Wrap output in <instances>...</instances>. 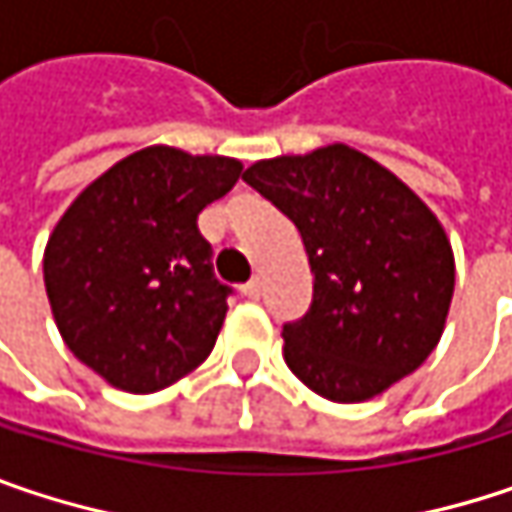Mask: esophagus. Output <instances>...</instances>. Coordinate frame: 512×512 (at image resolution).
<instances>
[{
  "label": "esophagus",
  "instance_id": "esophagus-1",
  "mask_svg": "<svg viewBox=\"0 0 512 512\" xmlns=\"http://www.w3.org/2000/svg\"><path fill=\"white\" fill-rule=\"evenodd\" d=\"M260 293H263V281H260V275H255L249 284H243V296H246V299H260Z\"/></svg>",
  "mask_w": 512,
  "mask_h": 512
}]
</instances>
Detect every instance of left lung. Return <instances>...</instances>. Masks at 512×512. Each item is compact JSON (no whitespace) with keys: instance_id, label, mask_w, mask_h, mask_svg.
<instances>
[{"instance_id":"1","label":"left lung","mask_w":512,"mask_h":512,"mask_svg":"<svg viewBox=\"0 0 512 512\" xmlns=\"http://www.w3.org/2000/svg\"><path fill=\"white\" fill-rule=\"evenodd\" d=\"M302 234L313 304L284 325V360L316 395L369 401L437 349L454 296V252L398 175L346 143L243 172Z\"/></svg>"}]
</instances>
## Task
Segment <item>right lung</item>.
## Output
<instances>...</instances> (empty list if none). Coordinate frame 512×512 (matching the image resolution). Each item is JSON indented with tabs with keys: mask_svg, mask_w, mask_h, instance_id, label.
Masks as SVG:
<instances>
[{
	"mask_svg": "<svg viewBox=\"0 0 512 512\" xmlns=\"http://www.w3.org/2000/svg\"><path fill=\"white\" fill-rule=\"evenodd\" d=\"M243 163L146 146L87 184L49 234L43 281L67 349L125 393H158L205 363L228 310L199 213Z\"/></svg>",
	"mask_w": 512,
	"mask_h": 512,
	"instance_id": "right-lung-1",
	"label": "right lung"
}]
</instances>
